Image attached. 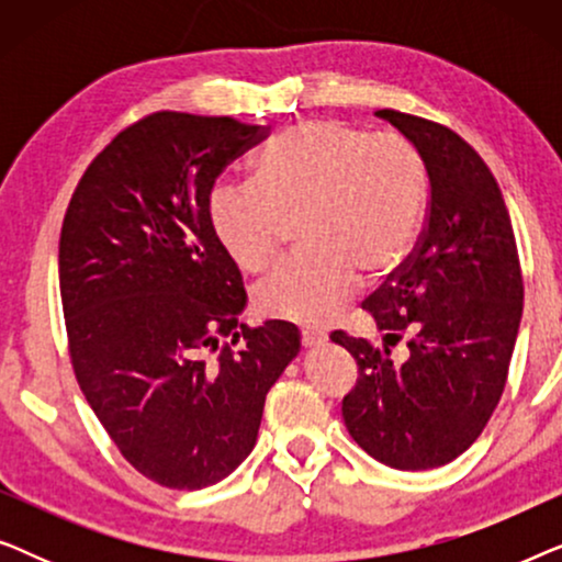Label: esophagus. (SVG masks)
<instances>
[{
    "label": "esophagus",
    "instance_id": "esophagus-1",
    "mask_svg": "<svg viewBox=\"0 0 562 562\" xmlns=\"http://www.w3.org/2000/svg\"><path fill=\"white\" fill-rule=\"evenodd\" d=\"M325 340H327V335L322 333V329H314V327H304L302 329V345H304L306 350L319 348V345H325Z\"/></svg>",
    "mask_w": 562,
    "mask_h": 562
}]
</instances>
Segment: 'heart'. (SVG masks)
<instances>
[{
    "mask_svg": "<svg viewBox=\"0 0 562 562\" xmlns=\"http://www.w3.org/2000/svg\"><path fill=\"white\" fill-rule=\"evenodd\" d=\"M425 202V160L409 143L312 120L268 143L256 183H217L206 212L248 273L279 258L299 220L304 248L260 283L256 306L273 319L322 325L348 302L358 273H389L409 256Z\"/></svg>",
    "mask_w": 562,
    "mask_h": 562,
    "instance_id": "1",
    "label": "heart"
}]
</instances>
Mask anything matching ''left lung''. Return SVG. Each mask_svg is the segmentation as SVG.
<instances>
[{"instance_id":"left-lung-1","label":"left lung","mask_w":562,"mask_h":562,"mask_svg":"<svg viewBox=\"0 0 562 562\" xmlns=\"http://www.w3.org/2000/svg\"><path fill=\"white\" fill-rule=\"evenodd\" d=\"M425 160L427 225L417 248L375 289L371 312L386 345L335 329L358 381L342 419L368 456L398 471L450 463L479 440L504 394L521 299L519 252L502 189L483 158L450 127L379 110ZM404 336L411 352L390 358Z\"/></svg>"}]
</instances>
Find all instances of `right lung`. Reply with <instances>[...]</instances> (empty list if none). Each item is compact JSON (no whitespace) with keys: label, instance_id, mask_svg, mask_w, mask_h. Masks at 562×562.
I'll return each mask as SVG.
<instances>
[{"label":"right lung","instance_id":"add662e5","mask_svg":"<svg viewBox=\"0 0 562 562\" xmlns=\"http://www.w3.org/2000/svg\"><path fill=\"white\" fill-rule=\"evenodd\" d=\"M266 135L233 117L148 114L91 160L60 227L76 381L122 458L160 486L227 479L302 348L291 322H237L243 276L206 212L217 176Z\"/></svg>","mask_w":562,"mask_h":562}]
</instances>
